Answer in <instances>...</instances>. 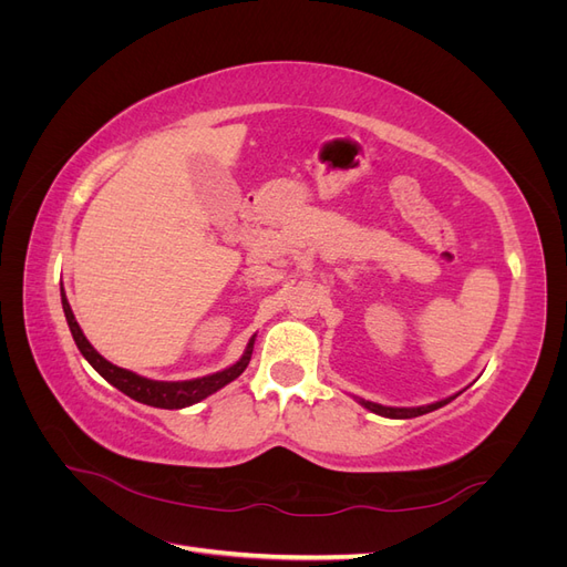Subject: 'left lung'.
Instances as JSON below:
<instances>
[{
	"label": "left lung",
	"instance_id": "8db88e82",
	"mask_svg": "<svg viewBox=\"0 0 567 567\" xmlns=\"http://www.w3.org/2000/svg\"><path fill=\"white\" fill-rule=\"evenodd\" d=\"M454 398H456V394H454ZM454 398L435 402V404H427V406H383V404L367 402V400H359V404L367 406L369 411H373V414H379V416H388V419H414V416L427 414V411H435V409H440V406H444V404H450Z\"/></svg>",
	"mask_w": 567,
	"mask_h": 567
}]
</instances>
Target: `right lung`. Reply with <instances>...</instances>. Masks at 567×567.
<instances>
[{
	"mask_svg": "<svg viewBox=\"0 0 567 567\" xmlns=\"http://www.w3.org/2000/svg\"><path fill=\"white\" fill-rule=\"evenodd\" d=\"M61 305H63V312H65V321L71 326V333L78 350L82 352V357L87 359V362L104 375V379L115 385L120 392H125L127 398L148 404V406H158V409H184V406H192L200 400L208 398V394L217 392L219 388H225L227 383H231L234 379L241 375L250 362V354H252V346H255V336L248 340V348L244 352V357L238 359L236 364H231L225 371H217L210 375H203V379H194V381H151L144 379V375L127 371V369H120L115 364H111L109 359L101 357L94 348L92 342L84 338L80 323L75 321V315L71 310V305H68V298L63 293V286H61Z\"/></svg>",
	"mask_w": 567,
	"mask_h": 567,
	"instance_id": "add662e5",
	"label": "right lung"
}]
</instances>
